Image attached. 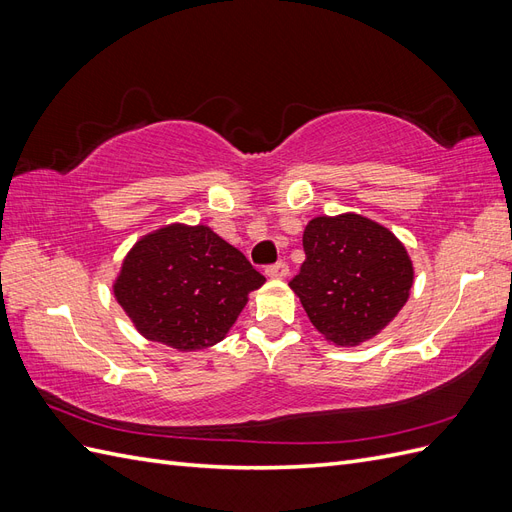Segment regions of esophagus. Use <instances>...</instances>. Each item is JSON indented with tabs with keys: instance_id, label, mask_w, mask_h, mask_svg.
Returning a JSON list of instances; mask_svg holds the SVG:
<instances>
[{
	"instance_id": "obj_1",
	"label": "esophagus",
	"mask_w": 512,
	"mask_h": 512,
	"mask_svg": "<svg viewBox=\"0 0 512 512\" xmlns=\"http://www.w3.org/2000/svg\"><path fill=\"white\" fill-rule=\"evenodd\" d=\"M265 275H267V277H275V280H282V277L288 275V265H286L284 260L275 262V265H269V267L265 269Z\"/></svg>"
}]
</instances>
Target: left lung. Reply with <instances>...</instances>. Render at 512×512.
<instances>
[{"instance_id":"obj_1","label":"left lung","mask_w":512,"mask_h":512,"mask_svg":"<svg viewBox=\"0 0 512 512\" xmlns=\"http://www.w3.org/2000/svg\"><path fill=\"white\" fill-rule=\"evenodd\" d=\"M303 250L290 288L335 346H359L406 305L414 269L406 247L384 226L354 213L324 215L305 226Z\"/></svg>"}]
</instances>
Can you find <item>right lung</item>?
<instances>
[{
	"instance_id": "1",
	"label": "right lung",
	"mask_w": 512,
	"mask_h": 512,
	"mask_svg": "<svg viewBox=\"0 0 512 512\" xmlns=\"http://www.w3.org/2000/svg\"><path fill=\"white\" fill-rule=\"evenodd\" d=\"M262 284L250 260L211 228L173 224L132 247L115 297L151 342L190 352L224 339Z\"/></svg>"
}]
</instances>
